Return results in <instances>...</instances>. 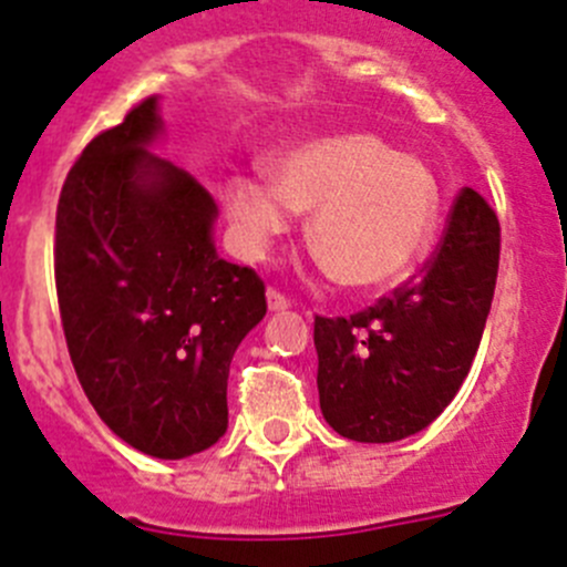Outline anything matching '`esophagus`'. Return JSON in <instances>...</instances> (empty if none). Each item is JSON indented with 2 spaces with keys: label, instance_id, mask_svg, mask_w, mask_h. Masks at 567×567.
Wrapping results in <instances>:
<instances>
[{
  "label": "esophagus",
  "instance_id": "1",
  "mask_svg": "<svg viewBox=\"0 0 567 567\" xmlns=\"http://www.w3.org/2000/svg\"><path fill=\"white\" fill-rule=\"evenodd\" d=\"M268 308L277 313V310H288L290 308V299L285 293H279L277 288H268Z\"/></svg>",
  "mask_w": 567,
  "mask_h": 567
}]
</instances>
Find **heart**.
<instances>
[{"instance_id": "obj_1", "label": "heart", "mask_w": 567, "mask_h": 567, "mask_svg": "<svg viewBox=\"0 0 567 567\" xmlns=\"http://www.w3.org/2000/svg\"><path fill=\"white\" fill-rule=\"evenodd\" d=\"M268 175H234L220 197L239 251L259 257L313 212L310 248L347 288H386L412 271L432 239L437 186L417 157L375 135H324L277 152Z\"/></svg>"}]
</instances>
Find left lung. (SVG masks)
I'll return each instance as SVG.
<instances>
[{
	"mask_svg": "<svg viewBox=\"0 0 567 567\" xmlns=\"http://www.w3.org/2000/svg\"><path fill=\"white\" fill-rule=\"evenodd\" d=\"M497 265V214L474 188H461L421 277L347 319L316 316L324 421L359 443H392L430 426L481 347Z\"/></svg>",
	"mask_w": 567,
	"mask_h": 567,
	"instance_id": "8db88e82",
	"label": "left lung"
}]
</instances>
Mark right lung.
<instances>
[{"label":"right lung","mask_w":567,"mask_h":567,"mask_svg":"<svg viewBox=\"0 0 567 567\" xmlns=\"http://www.w3.org/2000/svg\"><path fill=\"white\" fill-rule=\"evenodd\" d=\"M157 99L81 152L55 208V293L75 375L121 441L163 461L228 426V367L262 321L265 282L214 251L217 203L152 155Z\"/></svg>","instance_id":"right-lung-1"}]
</instances>
